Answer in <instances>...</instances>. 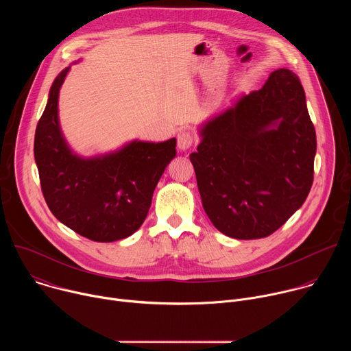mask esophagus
<instances>
[{
  "mask_svg": "<svg viewBox=\"0 0 351 351\" xmlns=\"http://www.w3.org/2000/svg\"><path fill=\"white\" fill-rule=\"evenodd\" d=\"M194 143V136L189 130H182L178 133V147L179 149H189Z\"/></svg>",
  "mask_w": 351,
  "mask_h": 351,
  "instance_id": "1",
  "label": "esophagus"
}]
</instances>
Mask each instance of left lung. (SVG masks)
I'll use <instances>...</instances> for the list:
<instances>
[{
	"label": "left lung",
	"mask_w": 351,
	"mask_h": 351,
	"mask_svg": "<svg viewBox=\"0 0 351 351\" xmlns=\"http://www.w3.org/2000/svg\"><path fill=\"white\" fill-rule=\"evenodd\" d=\"M202 137L190 161L203 207L223 234L267 237L306 202L317 137L291 71H274L263 88L208 121Z\"/></svg>",
	"instance_id": "left-lung-1"
}]
</instances>
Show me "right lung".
<instances>
[{
    "mask_svg": "<svg viewBox=\"0 0 351 351\" xmlns=\"http://www.w3.org/2000/svg\"><path fill=\"white\" fill-rule=\"evenodd\" d=\"M68 71L54 80L36 128L43 195L54 217L80 236L101 243L125 239L144 222L156 186L176 156V138L132 141L90 160L72 154L58 123V94Z\"/></svg>",
    "mask_w": 351,
    "mask_h": 351,
    "instance_id": "obj_1",
    "label": "right lung"
}]
</instances>
